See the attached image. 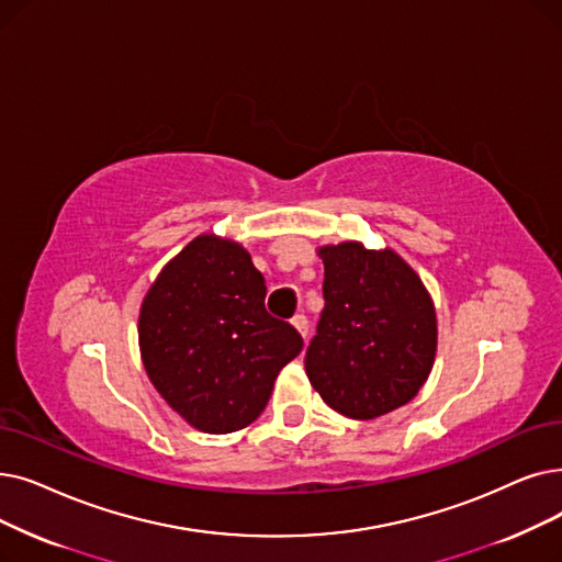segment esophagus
Instances as JSON below:
<instances>
[{
  "mask_svg": "<svg viewBox=\"0 0 562 562\" xmlns=\"http://www.w3.org/2000/svg\"><path fill=\"white\" fill-rule=\"evenodd\" d=\"M291 326H294L303 337H307V333H310V322H307L305 314H296L294 319H291Z\"/></svg>",
  "mask_w": 562,
  "mask_h": 562,
  "instance_id": "34e87169",
  "label": "esophagus"
}]
</instances>
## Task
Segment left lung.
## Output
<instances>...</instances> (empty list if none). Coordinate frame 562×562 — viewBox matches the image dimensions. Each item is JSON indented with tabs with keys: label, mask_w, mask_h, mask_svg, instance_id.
<instances>
[{
	"label": "left lung",
	"mask_w": 562,
	"mask_h": 562,
	"mask_svg": "<svg viewBox=\"0 0 562 562\" xmlns=\"http://www.w3.org/2000/svg\"><path fill=\"white\" fill-rule=\"evenodd\" d=\"M324 312L305 351L322 400L353 420L408 404L436 356V312L418 273L390 248L358 240L319 248Z\"/></svg>",
	"instance_id": "1"
}]
</instances>
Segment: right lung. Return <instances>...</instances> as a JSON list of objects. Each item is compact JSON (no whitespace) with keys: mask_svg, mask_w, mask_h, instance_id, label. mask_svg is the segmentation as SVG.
<instances>
[{"mask_svg":"<svg viewBox=\"0 0 562 562\" xmlns=\"http://www.w3.org/2000/svg\"><path fill=\"white\" fill-rule=\"evenodd\" d=\"M250 252L202 234L169 261L139 310L144 370L194 429L229 434L266 408L273 383L303 349L301 333L263 307Z\"/></svg>","mask_w":562,"mask_h":562,"instance_id":"obj_1","label":"right lung"}]
</instances>
